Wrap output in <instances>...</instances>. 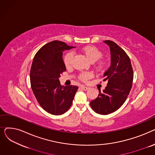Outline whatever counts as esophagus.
<instances>
[{
    "mask_svg": "<svg viewBox=\"0 0 155 155\" xmlns=\"http://www.w3.org/2000/svg\"><path fill=\"white\" fill-rule=\"evenodd\" d=\"M81 88L83 89L84 91H87V90H88V89L90 88L87 87V86H85V85H82V86H81Z\"/></svg>",
    "mask_w": 155,
    "mask_h": 155,
    "instance_id": "34e87169",
    "label": "esophagus"
}]
</instances>
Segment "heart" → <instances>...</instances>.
Segmentation results:
<instances>
[{
    "mask_svg": "<svg viewBox=\"0 0 155 155\" xmlns=\"http://www.w3.org/2000/svg\"><path fill=\"white\" fill-rule=\"evenodd\" d=\"M82 51L87 56V58L90 60L91 62H95L101 58L102 55L101 51L93 46H86L82 48ZM73 58V53L72 52H68L64 55L63 58V61L64 65L67 68H69L71 67L72 60ZM98 67L101 68L102 67V63H99ZM93 77V73L91 72H82L80 75V79L81 80L86 82V81L90 78Z\"/></svg>",
    "mask_w": 155,
    "mask_h": 155,
    "instance_id": "1",
    "label": "heart"
}]
</instances>
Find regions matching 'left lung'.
Instances as JSON below:
<instances>
[{
  "label": "left lung",
  "mask_w": 155,
  "mask_h": 155,
  "mask_svg": "<svg viewBox=\"0 0 155 155\" xmlns=\"http://www.w3.org/2000/svg\"><path fill=\"white\" fill-rule=\"evenodd\" d=\"M110 51V66L104 73L103 81L107 80L106 87L95 100L91 102L92 109L97 114L107 115L119 109L126 101L131 91L133 71L126 53L112 41H104Z\"/></svg>",
  "instance_id": "8db88e82"
}]
</instances>
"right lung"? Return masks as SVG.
<instances>
[{
	"label": "right lung",
	"instance_id": "right-lung-1",
	"mask_svg": "<svg viewBox=\"0 0 155 155\" xmlns=\"http://www.w3.org/2000/svg\"><path fill=\"white\" fill-rule=\"evenodd\" d=\"M73 46L60 41L43 46L34 57L30 71L31 88L43 109L53 115H61L71 107L77 86H62L59 78L66 71L63 52Z\"/></svg>",
	"mask_w": 155,
	"mask_h": 155
}]
</instances>
